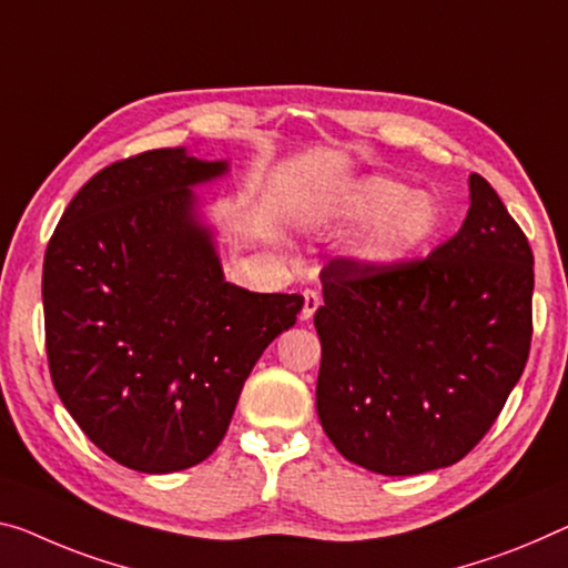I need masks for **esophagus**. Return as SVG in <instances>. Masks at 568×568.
<instances>
[{"instance_id":"esophagus-1","label":"esophagus","mask_w":568,"mask_h":568,"mask_svg":"<svg viewBox=\"0 0 568 568\" xmlns=\"http://www.w3.org/2000/svg\"><path fill=\"white\" fill-rule=\"evenodd\" d=\"M304 296V304H302V314L300 317L307 322V320H312L314 317V312L320 310V304H322V300H320V294L317 292H312V290H307L302 294Z\"/></svg>"}]
</instances>
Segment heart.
Instances as JSON below:
<instances>
[{
  "label": "heart",
  "mask_w": 568,
  "mask_h": 568,
  "mask_svg": "<svg viewBox=\"0 0 568 568\" xmlns=\"http://www.w3.org/2000/svg\"><path fill=\"white\" fill-rule=\"evenodd\" d=\"M320 215L335 225H363L347 246V258L365 272L406 266L439 239L444 225L439 200L388 174L345 182Z\"/></svg>",
  "instance_id": "obj_1"
}]
</instances>
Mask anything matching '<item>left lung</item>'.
Here are the masks:
<instances>
[{"mask_svg": "<svg viewBox=\"0 0 568 568\" xmlns=\"http://www.w3.org/2000/svg\"><path fill=\"white\" fill-rule=\"evenodd\" d=\"M320 278L317 416L335 449L388 477L455 465L516 388L534 333V254L490 182L469 174L465 223L424 261H335Z\"/></svg>", "mask_w": 568, "mask_h": 568, "instance_id": "8db88e82", "label": "left lung"}]
</instances>
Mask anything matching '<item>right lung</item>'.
<instances>
[{
    "label": "right lung",
    "instance_id": "right-lung-1",
    "mask_svg": "<svg viewBox=\"0 0 568 568\" xmlns=\"http://www.w3.org/2000/svg\"><path fill=\"white\" fill-rule=\"evenodd\" d=\"M229 160L187 146L116 162L65 207L42 266L50 375L103 455L146 475L207 459L300 294L231 284L195 187Z\"/></svg>",
    "mask_w": 568,
    "mask_h": 568
}]
</instances>
